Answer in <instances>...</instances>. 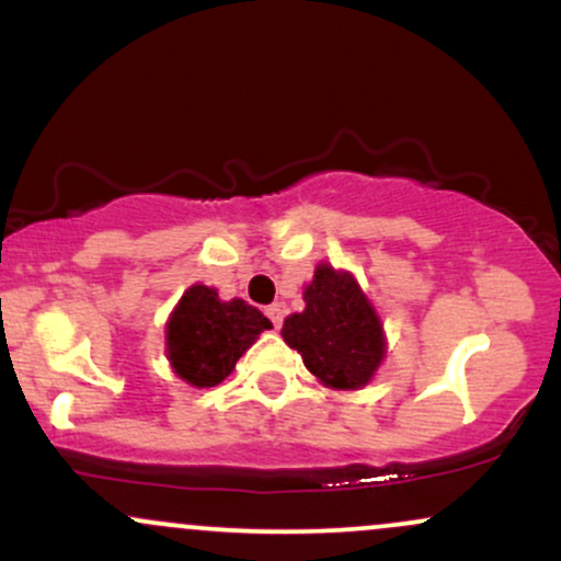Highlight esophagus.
I'll return each mask as SVG.
<instances>
[{
	"mask_svg": "<svg viewBox=\"0 0 561 561\" xmlns=\"http://www.w3.org/2000/svg\"><path fill=\"white\" fill-rule=\"evenodd\" d=\"M266 317L272 319L274 330H279L282 321H285V306H282V302H274V306L266 308Z\"/></svg>",
	"mask_w": 561,
	"mask_h": 561,
	"instance_id": "obj_1",
	"label": "esophagus"
}]
</instances>
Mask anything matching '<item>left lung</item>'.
I'll use <instances>...</instances> for the list:
<instances>
[{"instance_id":"obj_1","label":"left lung","mask_w":561,"mask_h":561,"mask_svg":"<svg viewBox=\"0 0 561 561\" xmlns=\"http://www.w3.org/2000/svg\"><path fill=\"white\" fill-rule=\"evenodd\" d=\"M306 308L285 319L282 337L302 364L332 390H362L385 362L382 321L356 276L319 263L302 289Z\"/></svg>"}]
</instances>
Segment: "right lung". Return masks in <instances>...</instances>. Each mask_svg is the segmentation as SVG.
<instances>
[{
	"label": "right lung",
	"instance_id": "1",
	"mask_svg": "<svg viewBox=\"0 0 561 561\" xmlns=\"http://www.w3.org/2000/svg\"><path fill=\"white\" fill-rule=\"evenodd\" d=\"M268 321L242 298L221 300L214 287L192 285L165 321V356L192 388H216Z\"/></svg>",
	"mask_w": 561,
	"mask_h": 561
}]
</instances>
